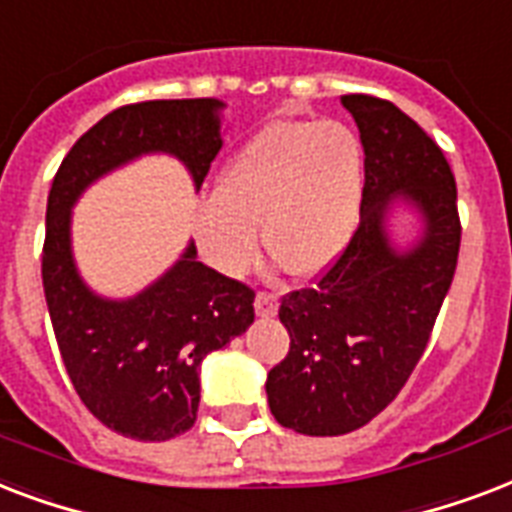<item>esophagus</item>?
<instances>
[{
	"label": "esophagus",
	"mask_w": 512,
	"mask_h": 512,
	"mask_svg": "<svg viewBox=\"0 0 512 512\" xmlns=\"http://www.w3.org/2000/svg\"><path fill=\"white\" fill-rule=\"evenodd\" d=\"M253 307H256V315L259 318H272L277 312V296L275 293L259 291L256 293V301H253Z\"/></svg>",
	"instance_id": "34e87169"
}]
</instances>
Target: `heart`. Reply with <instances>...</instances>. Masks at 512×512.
I'll return each mask as SVG.
<instances>
[{"label": "heart", "instance_id": "obj_1", "mask_svg": "<svg viewBox=\"0 0 512 512\" xmlns=\"http://www.w3.org/2000/svg\"><path fill=\"white\" fill-rule=\"evenodd\" d=\"M366 192L363 144L342 122L275 120L253 133L194 211V240L213 267L240 275L261 240L285 269L315 277L355 235Z\"/></svg>", "mask_w": 512, "mask_h": 512}]
</instances>
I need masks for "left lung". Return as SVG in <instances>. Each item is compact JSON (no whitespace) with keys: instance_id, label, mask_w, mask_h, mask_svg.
I'll list each match as a JSON object with an SVG mask.
<instances>
[{"instance_id":"obj_1","label":"left lung","mask_w":512,"mask_h":512,"mask_svg":"<svg viewBox=\"0 0 512 512\" xmlns=\"http://www.w3.org/2000/svg\"><path fill=\"white\" fill-rule=\"evenodd\" d=\"M366 154L355 235L318 283L285 293L291 350L267 374L272 417L301 435H344L390 406L422 358L457 269V184L441 146L395 104L342 95ZM417 207L423 235L400 252L386 216Z\"/></svg>"}]
</instances>
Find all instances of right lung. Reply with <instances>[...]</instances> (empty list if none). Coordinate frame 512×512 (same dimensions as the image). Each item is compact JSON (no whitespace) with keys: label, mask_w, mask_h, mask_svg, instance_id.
I'll return each mask as SVG.
<instances>
[{"label":"right lung","mask_w":512,"mask_h":512,"mask_svg":"<svg viewBox=\"0 0 512 512\" xmlns=\"http://www.w3.org/2000/svg\"><path fill=\"white\" fill-rule=\"evenodd\" d=\"M216 98L144 101L95 122L63 157L47 197L42 285L55 342L74 390L98 422L136 441L186 433L200 406V366L253 323L248 285L181 259L130 299L87 288L71 253V208L98 178L141 154H173L200 189L221 149Z\"/></svg>","instance_id":"right-lung-1"}]
</instances>
